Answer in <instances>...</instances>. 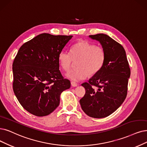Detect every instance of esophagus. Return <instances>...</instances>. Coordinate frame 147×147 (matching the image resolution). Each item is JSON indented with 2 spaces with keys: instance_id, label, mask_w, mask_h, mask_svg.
Segmentation results:
<instances>
[{
  "instance_id": "esophagus-1",
  "label": "esophagus",
  "mask_w": 147,
  "mask_h": 147,
  "mask_svg": "<svg viewBox=\"0 0 147 147\" xmlns=\"http://www.w3.org/2000/svg\"><path fill=\"white\" fill-rule=\"evenodd\" d=\"M71 85L73 87H77L78 86V84L77 83H75V81H71Z\"/></svg>"
}]
</instances>
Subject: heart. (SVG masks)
Returning a JSON list of instances; mask_svg holds the SVG:
<instances>
[{"label":"heart","instance_id":"1","mask_svg":"<svg viewBox=\"0 0 147 147\" xmlns=\"http://www.w3.org/2000/svg\"><path fill=\"white\" fill-rule=\"evenodd\" d=\"M106 53L103 47L82 41L73 45L70 52L62 51L58 54V61L62 69L67 71L74 61H78L77 69L69 70L67 77L78 81L86 79L89 74L95 75L103 67Z\"/></svg>","mask_w":147,"mask_h":147}]
</instances>
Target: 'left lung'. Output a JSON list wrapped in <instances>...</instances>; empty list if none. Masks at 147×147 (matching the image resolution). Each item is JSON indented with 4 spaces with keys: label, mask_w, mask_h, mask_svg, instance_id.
<instances>
[{
    "label": "left lung",
    "mask_w": 147,
    "mask_h": 147,
    "mask_svg": "<svg viewBox=\"0 0 147 147\" xmlns=\"http://www.w3.org/2000/svg\"><path fill=\"white\" fill-rule=\"evenodd\" d=\"M89 37L100 42L106 58L102 69L88 83L81 84L86 93L80 102L86 115L102 118L113 113L125 99L130 69L125 49L121 44L106 34Z\"/></svg>",
    "instance_id": "obj_1"
}]
</instances>
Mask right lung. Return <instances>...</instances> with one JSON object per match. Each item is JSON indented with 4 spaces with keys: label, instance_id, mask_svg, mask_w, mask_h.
I'll use <instances>...</instances> for the list:
<instances>
[{
    "label": "right lung",
    "instance_id": "obj_1",
    "mask_svg": "<svg viewBox=\"0 0 147 147\" xmlns=\"http://www.w3.org/2000/svg\"><path fill=\"white\" fill-rule=\"evenodd\" d=\"M72 36L43 33L23 44L13 63V88L22 106L37 116L51 114L70 87L59 69L58 54Z\"/></svg>",
    "mask_w": 147,
    "mask_h": 147
}]
</instances>
